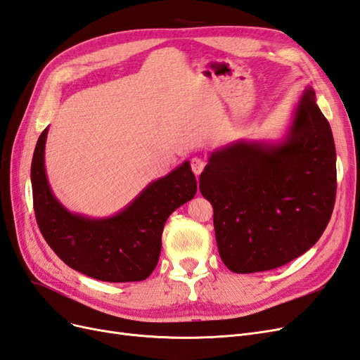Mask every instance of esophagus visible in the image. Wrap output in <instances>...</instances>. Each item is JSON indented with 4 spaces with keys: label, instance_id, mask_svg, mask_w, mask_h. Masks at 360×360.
<instances>
[{
    "label": "esophagus",
    "instance_id": "esophagus-1",
    "mask_svg": "<svg viewBox=\"0 0 360 360\" xmlns=\"http://www.w3.org/2000/svg\"><path fill=\"white\" fill-rule=\"evenodd\" d=\"M204 167H205V160H202L201 158H193L191 160V168H192L193 174H197V176H200V174L202 172Z\"/></svg>",
    "mask_w": 360,
    "mask_h": 360
}]
</instances>
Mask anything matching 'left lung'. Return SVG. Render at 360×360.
Masks as SVG:
<instances>
[{
	"mask_svg": "<svg viewBox=\"0 0 360 360\" xmlns=\"http://www.w3.org/2000/svg\"><path fill=\"white\" fill-rule=\"evenodd\" d=\"M216 243L234 274L284 266L319 242L336 197L332 129L307 89L278 144L237 141L213 151L200 176Z\"/></svg>",
	"mask_w": 360,
	"mask_h": 360,
	"instance_id": "obj_1",
	"label": "left lung"
}]
</instances>
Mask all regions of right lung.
<instances>
[{
  "mask_svg": "<svg viewBox=\"0 0 360 360\" xmlns=\"http://www.w3.org/2000/svg\"><path fill=\"white\" fill-rule=\"evenodd\" d=\"M48 127L36 144L31 162L32 202L46 243L69 267L105 282L147 279L162 248V231L169 214L197 193L189 162L141 192L124 210L106 219L70 213L53 197L45 171Z\"/></svg>",
  "mask_w": 360,
  "mask_h": 360,
  "instance_id": "obj_1",
  "label": "right lung"
}]
</instances>
